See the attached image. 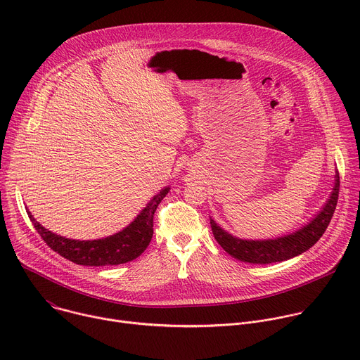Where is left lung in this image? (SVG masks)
Here are the masks:
<instances>
[{
	"instance_id": "obj_1",
	"label": "left lung",
	"mask_w": 360,
	"mask_h": 360,
	"mask_svg": "<svg viewBox=\"0 0 360 360\" xmlns=\"http://www.w3.org/2000/svg\"><path fill=\"white\" fill-rule=\"evenodd\" d=\"M338 196H339V174H336L333 191L323 210L303 228L295 231L290 235H285L276 239H265V240L239 239L232 236L226 231H224L221 226H218L214 219H211V228L217 242L225 249V252H228L238 261L248 262V264H259V265L282 262L306 252L321 239L336 210Z\"/></svg>"
}]
</instances>
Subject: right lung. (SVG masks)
<instances>
[{"mask_svg": "<svg viewBox=\"0 0 360 360\" xmlns=\"http://www.w3.org/2000/svg\"><path fill=\"white\" fill-rule=\"evenodd\" d=\"M169 188H164L153 196L141 214L121 232L94 240H77L60 236L41 226L30 211L28 217L42 240L63 258L84 266L121 265L136 259L148 248L153 235V214Z\"/></svg>", "mask_w": 360, "mask_h": 360, "instance_id": "obj_1", "label": "right lung"}]
</instances>
